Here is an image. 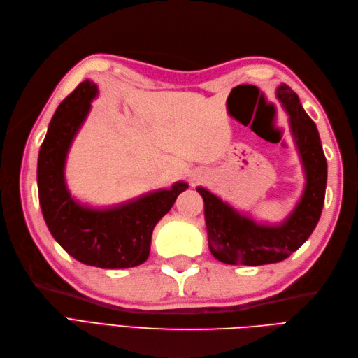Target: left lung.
<instances>
[{
	"label": "left lung",
	"mask_w": 358,
	"mask_h": 358,
	"mask_svg": "<svg viewBox=\"0 0 358 358\" xmlns=\"http://www.w3.org/2000/svg\"><path fill=\"white\" fill-rule=\"evenodd\" d=\"M276 96L289 115V129L306 175L305 191L282 224L268 225L257 224L210 191L199 187L197 191L204 201L209 249L225 264L263 266L282 262L309 239L320 221L326 197L327 161L317 125L288 85H279Z\"/></svg>",
	"instance_id": "1"
}]
</instances>
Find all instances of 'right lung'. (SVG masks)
<instances>
[{
    "mask_svg": "<svg viewBox=\"0 0 358 358\" xmlns=\"http://www.w3.org/2000/svg\"><path fill=\"white\" fill-rule=\"evenodd\" d=\"M96 95V85L85 80L58 106L38 154V200L53 239L78 262L100 268L136 267L148 259L157 222L188 183L176 182L170 189L149 192L107 209L76 201L64 170L73 138Z\"/></svg>",
    "mask_w": 358,
    "mask_h": 358,
    "instance_id": "obj_1",
    "label": "right lung"
}]
</instances>
